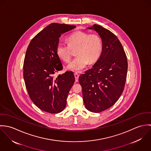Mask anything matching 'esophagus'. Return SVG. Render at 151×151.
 <instances>
[{
    "mask_svg": "<svg viewBox=\"0 0 151 151\" xmlns=\"http://www.w3.org/2000/svg\"><path fill=\"white\" fill-rule=\"evenodd\" d=\"M74 77H75V78H76V82H78V77H79V74H78V73H74Z\"/></svg>",
    "mask_w": 151,
    "mask_h": 151,
    "instance_id": "obj_1",
    "label": "esophagus"
}]
</instances>
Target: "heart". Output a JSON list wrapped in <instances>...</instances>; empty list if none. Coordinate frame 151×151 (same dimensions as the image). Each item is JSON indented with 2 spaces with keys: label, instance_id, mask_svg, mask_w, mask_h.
<instances>
[{
  "label": "heart",
  "instance_id": "1",
  "mask_svg": "<svg viewBox=\"0 0 151 151\" xmlns=\"http://www.w3.org/2000/svg\"><path fill=\"white\" fill-rule=\"evenodd\" d=\"M68 45L59 42L56 46L58 56L65 62L70 61L73 51L76 49L74 58L67 65L68 70L79 71L85 68L89 62L95 63L100 57L103 44L101 38L96 34H91L84 31H76L67 38Z\"/></svg>",
  "mask_w": 151,
  "mask_h": 151
}]
</instances>
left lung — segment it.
Instances as JSON below:
<instances>
[{
  "label": "left lung",
  "mask_w": 151,
  "mask_h": 151,
  "mask_svg": "<svg viewBox=\"0 0 151 151\" xmlns=\"http://www.w3.org/2000/svg\"><path fill=\"white\" fill-rule=\"evenodd\" d=\"M88 29L101 37L103 49L100 58L79 77L87 110L99 113L112 106L123 93L127 73V59L123 46L111 31L94 24Z\"/></svg>",
  "instance_id": "obj_1"
}]
</instances>
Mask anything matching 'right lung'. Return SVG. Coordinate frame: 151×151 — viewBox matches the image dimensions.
<instances>
[{"mask_svg": "<svg viewBox=\"0 0 151 151\" xmlns=\"http://www.w3.org/2000/svg\"><path fill=\"white\" fill-rule=\"evenodd\" d=\"M74 28L75 25L52 23L33 38L26 51L23 77L29 96L38 108L50 113L64 110L75 81L73 71L54 77L55 73L63 69L56 53L59 38Z\"/></svg>", "mask_w": 151, "mask_h": 151, "instance_id": "obj_1", "label": "right lung"}]
</instances>
